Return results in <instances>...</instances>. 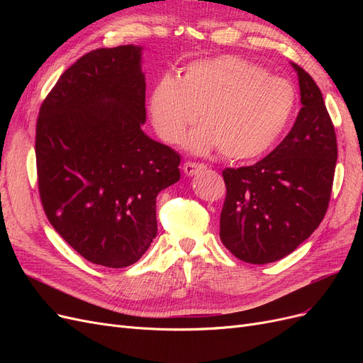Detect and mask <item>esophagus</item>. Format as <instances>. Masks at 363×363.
Wrapping results in <instances>:
<instances>
[{
    "label": "esophagus",
    "instance_id": "34e87169",
    "mask_svg": "<svg viewBox=\"0 0 363 363\" xmlns=\"http://www.w3.org/2000/svg\"><path fill=\"white\" fill-rule=\"evenodd\" d=\"M201 169H206V164L203 163H194V162H186L183 164V171L184 174L188 175V177H192L196 172H200Z\"/></svg>",
    "mask_w": 363,
    "mask_h": 363
}]
</instances>
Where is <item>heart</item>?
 <instances>
[{
    "mask_svg": "<svg viewBox=\"0 0 363 363\" xmlns=\"http://www.w3.org/2000/svg\"><path fill=\"white\" fill-rule=\"evenodd\" d=\"M150 116L159 136L180 144L196 118L203 123L186 139L195 155L221 148L224 156H262L288 127L295 108L289 82L235 56L194 62L182 79L164 75L152 87Z\"/></svg>",
    "mask_w": 363,
    "mask_h": 363,
    "instance_id": "heart-1",
    "label": "heart"
}]
</instances>
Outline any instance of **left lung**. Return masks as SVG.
Listing matches in <instances>:
<instances>
[{"instance_id":"8db88e82","label":"left lung","mask_w":363,"mask_h":363,"mask_svg":"<svg viewBox=\"0 0 363 363\" xmlns=\"http://www.w3.org/2000/svg\"><path fill=\"white\" fill-rule=\"evenodd\" d=\"M301 108L280 144L252 167L223 171L227 196L219 238L238 259L263 265L286 257L321 224L337 159L323 94L296 63Z\"/></svg>"}]
</instances>
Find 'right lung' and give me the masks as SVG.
Returning <instances> with one entry per match:
<instances>
[{
  "label": "right lung",
  "instance_id": "1",
  "mask_svg": "<svg viewBox=\"0 0 363 363\" xmlns=\"http://www.w3.org/2000/svg\"><path fill=\"white\" fill-rule=\"evenodd\" d=\"M140 45L84 54L40 106L39 194L54 230L95 265H133L157 235V195L180 156L144 133Z\"/></svg>",
  "mask_w": 363,
  "mask_h": 363
}]
</instances>
